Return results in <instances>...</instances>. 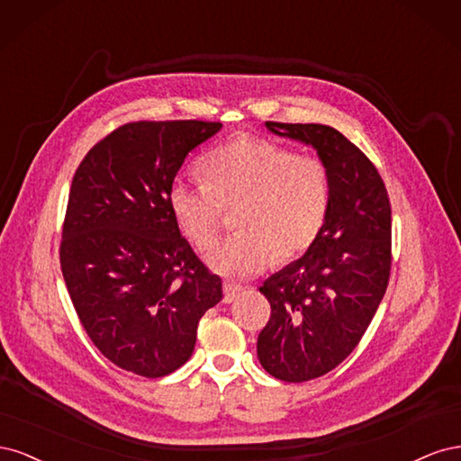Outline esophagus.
I'll list each match as a JSON object with an SVG mask.
<instances>
[{
	"label": "esophagus",
	"mask_w": 461,
	"mask_h": 461,
	"mask_svg": "<svg viewBox=\"0 0 461 461\" xmlns=\"http://www.w3.org/2000/svg\"><path fill=\"white\" fill-rule=\"evenodd\" d=\"M222 292H225V296H222V302L230 303L236 296L240 294L242 286L240 285H234V283H225V285H222Z\"/></svg>",
	"instance_id": "obj_1"
}]
</instances>
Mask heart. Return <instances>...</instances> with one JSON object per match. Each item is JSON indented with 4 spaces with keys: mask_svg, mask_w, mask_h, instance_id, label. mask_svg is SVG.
Instances as JSON below:
<instances>
[{
    "mask_svg": "<svg viewBox=\"0 0 461 461\" xmlns=\"http://www.w3.org/2000/svg\"><path fill=\"white\" fill-rule=\"evenodd\" d=\"M203 180L178 178L169 205L178 229L198 249L215 240L225 212L234 232L209 249L207 265L221 275L249 276L275 259L303 256L325 227L330 205V173L315 156L265 138L242 134L202 159Z\"/></svg>",
    "mask_w": 461,
    "mask_h": 461,
    "instance_id": "b5f03b06",
    "label": "heart"
}]
</instances>
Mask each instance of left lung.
Listing matches in <instances>:
<instances>
[{"mask_svg": "<svg viewBox=\"0 0 461 461\" xmlns=\"http://www.w3.org/2000/svg\"><path fill=\"white\" fill-rule=\"evenodd\" d=\"M265 124L313 146L330 173V205L319 239L259 288L271 303L258 339L259 364L275 379L303 383L340 366L379 308L393 263L390 200L376 167L337 129Z\"/></svg>", "mask_w": 461, "mask_h": 461, "instance_id": "1", "label": "left lung"}]
</instances>
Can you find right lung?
<instances>
[{
	"label": "right lung",
	"instance_id": "add662e5",
	"mask_svg": "<svg viewBox=\"0 0 461 461\" xmlns=\"http://www.w3.org/2000/svg\"><path fill=\"white\" fill-rule=\"evenodd\" d=\"M221 127L122 124L86 153L68 192L59 259L75 312L111 364L148 379L186 364L202 315L222 298L169 205L188 151Z\"/></svg>",
	"mask_w": 461,
	"mask_h": 461
}]
</instances>
